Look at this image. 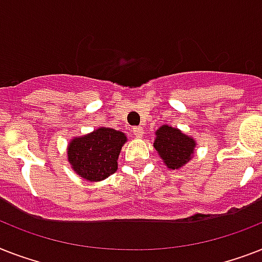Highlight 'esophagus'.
<instances>
[{
	"label": "esophagus",
	"instance_id": "1",
	"mask_svg": "<svg viewBox=\"0 0 262 262\" xmlns=\"http://www.w3.org/2000/svg\"><path fill=\"white\" fill-rule=\"evenodd\" d=\"M132 132H133V135H135L137 139H141V137H143V135H144L143 127H140V126L133 127V130H132Z\"/></svg>",
	"mask_w": 262,
	"mask_h": 262
}]
</instances>
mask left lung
<instances>
[{
  "instance_id": "obj_1",
  "label": "left lung",
  "mask_w": 262,
  "mask_h": 262,
  "mask_svg": "<svg viewBox=\"0 0 262 262\" xmlns=\"http://www.w3.org/2000/svg\"><path fill=\"white\" fill-rule=\"evenodd\" d=\"M155 136L154 148L168 170H179L194 156L195 140L185 135L178 127L166 123L155 132Z\"/></svg>"
}]
</instances>
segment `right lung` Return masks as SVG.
<instances>
[{
  "label": "right lung",
  "mask_w": 262,
  "mask_h": 262,
  "mask_svg": "<svg viewBox=\"0 0 262 262\" xmlns=\"http://www.w3.org/2000/svg\"><path fill=\"white\" fill-rule=\"evenodd\" d=\"M126 141L123 132L100 126L69 141L68 162L81 178L99 182L117 171L119 154Z\"/></svg>",
  "instance_id": "1"
}]
</instances>
